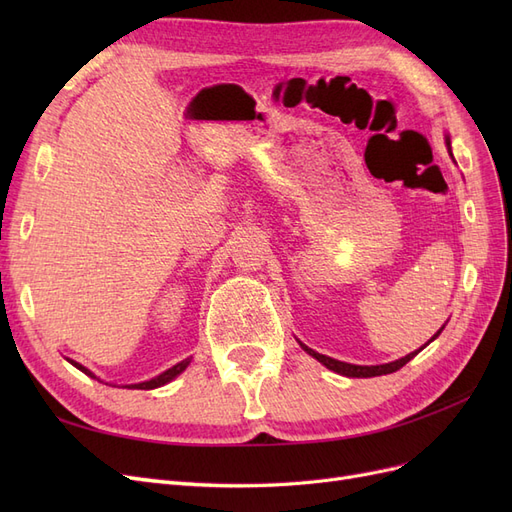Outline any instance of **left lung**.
<instances>
[{
  "label": "left lung",
  "mask_w": 512,
  "mask_h": 512,
  "mask_svg": "<svg viewBox=\"0 0 512 512\" xmlns=\"http://www.w3.org/2000/svg\"><path fill=\"white\" fill-rule=\"evenodd\" d=\"M444 141H446V149H448V156L453 158V153H451V138H448V134L444 136ZM446 327V324H444ZM442 327V329H444ZM442 329L433 335L427 344H431L433 339H436L440 333H442ZM299 342V339H297ZM425 344V346H427ZM299 346L309 354V356H314V359L318 361V363H322L324 367L327 369H331V371H335V374H342V376H346V378H374V376H386V374H393V371H397V369H401L404 367L408 361H412L414 356L421 352L423 348H418V350H414V352H410V354H406V356H401V359H397V361H391V363H382V365H352V363H344V361H337V359H331V356H327V354H320V352H316V350H312V348H307L305 344H301L299 342Z\"/></svg>",
  "instance_id": "1"
}]
</instances>
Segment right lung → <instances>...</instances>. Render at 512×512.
I'll list each match as a JSON object with an SVG mask.
<instances>
[{"instance_id": "1", "label": "right lung", "mask_w": 512, "mask_h": 512, "mask_svg": "<svg viewBox=\"0 0 512 512\" xmlns=\"http://www.w3.org/2000/svg\"><path fill=\"white\" fill-rule=\"evenodd\" d=\"M76 369H81L83 374H87L89 378H96V380H100L94 371H89L87 367H83L81 363H76V361H72V359H68ZM190 361L192 359H183L181 363H177V365H173L170 369H166V371H162L160 376H156V378H151V380H145V382H138V384H126L128 389H141V391H151V389H158V386H164V384H168L170 380H175L181 371H185V367L190 365Z\"/></svg>"}]
</instances>
